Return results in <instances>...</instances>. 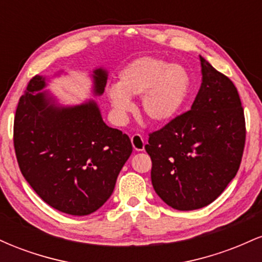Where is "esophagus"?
Masks as SVG:
<instances>
[{
	"mask_svg": "<svg viewBox=\"0 0 262 262\" xmlns=\"http://www.w3.org/2000/svg\"><path fill=\"white\" fill-rule=\"evenodd\" d=\"M130 140H132V145H133L134 150H137V151H143L144 146H145V141H144L143 137H141L140 134L132 135Z\"/></svg>",
	"mask_w": 262,
	"mask_h": 262,
	"instance_id": "obj_1",
	"label": "esophagus"
}]
</instances>
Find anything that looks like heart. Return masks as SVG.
Here are the masks:
<instances>
[{
	"label": "heart",
	"mask_w": 262,
	"mask_h": 262,
	"mask_svg": "<svg viewBox=\"0 0 262 262\" xmlns=\"http://www.w3.org/2000/svg\"><path fill=\"white\" fill-rule=\"evenodd\" d=\"M189 93V76L180 65L141 56L118 74V85L108 87L107 98L119 117L133 110L130 97H140L144 116L155 124H165L180 113Z\"/></svg>",
	"instance_id": "obj_1"
}]
</instances>
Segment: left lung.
Here are the masks:
<instances>
[{
    "label": "left lung",
    "mask_w": 262,
    "mask_h": 262,
    "mask_svg": "<svg viewBox=\"0 0 262 262\" xmlns=\"http://www.w3.org/2000/svg\"><path fill=\"white\" fill-rule=\"evenodd\" d=\"M202 83L191 110L149 134L151 183L172 208L193 210L221 196L236 175L245 117L236 87L200 56Z\"/></svg>",
    "instance_id": "1"
}]
</instances>
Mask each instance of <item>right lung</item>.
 <instances>
[{
  "label": "right lung",
  "mask_w": 262,
  "mask_h": 262,
  "mask_svg": "<svg viewBox=\"0 0 262 262\" xmlns=\"http://www.w3.org/2000/svg\"><path fill=\"white\" fill-rule=\"evenodd\" d=\"M93 95L101 96L107 71H93ZM45 77L34 76L20 96L13 143L27 182L45 203L71 215L96 212L112 194L130 156V139L108 127L90 100L64 107L44 91Z\"/></svg>",
  "instance_id": "right-lung-1"
}]
</instances>
